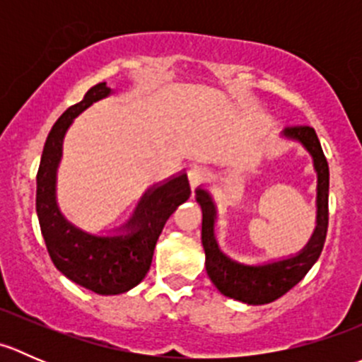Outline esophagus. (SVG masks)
<instances>
[{
	"mask_svg": "<svg viewBox=\"0 0 362 362\" xmlns=\"http://www.w3.org/2000/svg\"><path fill=\"white\" fill-rule=\"evenodd\" d=\"M210 173H208L206 168L203 166H192L189 170V182H191L192 187H198L199 184H203L204 180H208Z\"/></svg>",
	"mask_w": 362,
	"mask_h": 362,
	"instance_id": "1",
	"label": "esophagus"
}]
</instances>
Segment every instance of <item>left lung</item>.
I'll list each match as a JSON object with an SVG mask.
<instances>
[{
    "instance_id": "obj_1",
    "label": "left lung",
    "mask_w": 362,
    "mask_h": 362,
    "mask_svg": "<svg viewBox=\"0 0 362 362\" xmlns=\"http://www.w3.org/2000/svg\"><path fill=\"white\" fill-rule=\"evenodd\" d=\"M284 136L298 140L312 154L313 166L317 171V226L308 245L298 255L282 261L269 262L261 266H247L231 261L228 255L218 250L214 236L215 206L210 194L203 189L196 191V202L202 204L203 226L202 242L206 255V273L214 286L228 298L247 305H266L282 298L303 280L310 272L324 249L329 224V166L324 156L317 133L310 126H291L284 129Z\"/></svg>"
}]
</instances>
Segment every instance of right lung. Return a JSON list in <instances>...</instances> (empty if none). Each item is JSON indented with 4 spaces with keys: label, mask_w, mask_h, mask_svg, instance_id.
Returning <instances> with one entry per match:
<instances>
[{
    "label": "right lung",
    "mask_w": 362,
    "mask_h": 362,
    "mask_svg": "<svg viewBox=\"0 0 362 362\" xmlns=\"http://www.w3.org/2000/svg\"><path fill=\"white\" fill-rule=\"evenodd\" d=\"M110 93L107 82L96 83L80 103L57 119L47 136L36 175V214L54 266L71 282L103 296L126 293L145 279L164 224L191 196L185 173L151 189L120 228L126 235L119 236L89 235L61 215L56 203V171L64 134L76 115Z\"/></svg>",
    "instance_id": "right-lung-1"
}]
</instances>
